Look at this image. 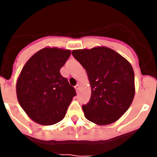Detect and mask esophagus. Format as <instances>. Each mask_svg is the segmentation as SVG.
<instances>
[{"label": "esophagus", "instance_id": "esophagus-1", "mask_svg": "<svg viewBox=\"0 0 157 157\" xmlns=\"http://www.w3.org/2000/svg\"><path fill=\"white\" fill-rule=\"evenodd\" d=\"M75 88L76 91H77V92H78V90H79V89H80V85H79V84H77V85H76L75 86Z\"/></svg>", "mask_w": 157, "mask_h": 157}]
</instances>
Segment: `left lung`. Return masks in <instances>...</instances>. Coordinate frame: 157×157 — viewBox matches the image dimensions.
<instances>
[{
    "label": "left lung",
    "instance_id": "obj_1",
    "mask_svg": "<svg viewBox=\"0 0 157 157\" xmlns=\"http://www.w3.org/2000/svg\"><path fill=\"white\" fill-rule=\"evenodd\" d=\"M72 55L86 69L91 98L82 110L97 125L117 121L127 111L135 94L134 73L127 59L110 48L75 49Z\"/></svg>",
    "mask_w": 157,
    "mask_h": 157
}]
</instances>
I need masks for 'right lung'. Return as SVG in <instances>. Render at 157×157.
Here are the masks:
<instances>
[{"instance_id": "right-lung-1", "label": "right lung", "mask_w": 157, "mask_h": 157, "mask_svg": "<svg viewBox=\"0 0 157 157\" xmlns=\"http://www.w3.org/2000/svg\"><path fill=\"white\" fill-rule=\"evenodd\" d=\"M71 50L45 47L25 63L16 81L19 105L30 120L41 125H52L64 118L75 88L59 70Z\"/></svg>"}]
</instances>
